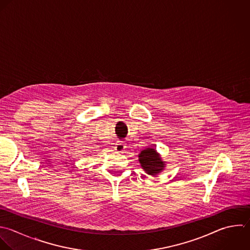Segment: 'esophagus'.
Segmentation results:
<instances>
[{
    "mask_svg": "<svg viewBox=\"0 0 250 250\" xmlns=\"http://www.w3.org/2000/svg\"><path fill=\"white\" fill-rule=\"evenodd\" d=\"M114 148H115V150L118 151V152H123V151L125 150V148H126V146H125L124 144L119 143V144H116V145H115Z\"/></svg>",
    "mask_w": 250,
    "mask_h": 250,
    "instance_id": "34e87169",
    "label": "esophagus"
}]
</instances>
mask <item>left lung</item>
Masks as SVG:
<instances>
[{"mask_svg":"<svg viewBox=\"0 0 250 250\" xmlns=\"http://www.w3.org/2000/svg\"><path fill=\"white\" fill-rule=\"evenodd\" d=\"M139 162L142 169L149 176L156 177L166 167V161H163L161 155L154 147H146L139 153Z\"/></svg>","mask_w":250,"mask_h":250,"instance_id":"obj_1","label":"left lung"}]
</instances>
